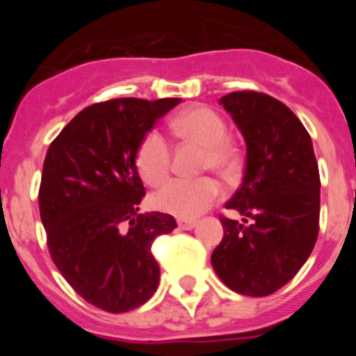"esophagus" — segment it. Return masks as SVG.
Here are the masks:
<instances>
[{
    "instance_id": "esophagus-1",
    "label": "esophagus",
    "mask_w": 356,
    "mask_h": 356,
    "mask_svg": "<svg viewBox=\"0 0 356 356\" xmlns=\"http://www.w3.org/2000/svg\"><path fill=\"white\" fill-rule=\"evenodd\" d=\"M196 226L194 219H178V228L180 229H193Z\"/></svg>"
}]
</instances>
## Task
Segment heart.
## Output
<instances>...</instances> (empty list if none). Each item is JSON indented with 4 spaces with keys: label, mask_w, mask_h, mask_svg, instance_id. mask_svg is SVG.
Returning a JSON list of instances; mask_svg holds the SVG:
<instances>
[{
    "label": "heart",
    "mask_w": 356,
    "mask_h": 356,
    "mask_svg": "<svg viewBox=\"0 0 356 356\" xmlns=\"http://www.w3.org/2000/svg\"><path fill=\"white\" fill-rule=\"evenodd\" d=\"M172 130L187 140L205 147L203 168L219 175H229L237 168L238 155L228 140V127L222 118L207 106H194L172 121ZM135 165L140 178L149 185H162L171 171V146L160 131L151 130L140 140ZM221 185L212 178L172 180L153 196L156 210L180 219H193L219 201Z\"/></svg>",
    "instance_id": "obj_1"
}]
</instances>
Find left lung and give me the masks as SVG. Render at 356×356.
I'll return each mask as SVG.
<instances>
[{"instance_id": "left-lung-1", "label": "left lung", "mask_w": 356, "mask_h": 356, "mask_svg": "<svg viewBox=\"0 0 356 356\" xmlns=\"http://www.w3.org/2000/svg\"><path fill=\"white\" fill-rule=\"evenodd\" d=\"M246 143L241 187L226 203L225 237L212 253L222 284L244 296L284 287L312 253L319 234V168L312 139L289 106L253 90L219 99Z\"/></svg>"}]
</instances>
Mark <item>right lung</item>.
I'll list each match as a JSON object with an SVG mask.
<instances>
[{"mask_svg":"<svg viewBox=\"0 0 356 356\" xmlns=\"http://www.w3.org/2000/svg\"><path fill=\"white\" fill-rule=\"evenodd\" d=\"M180 102L118 97L90 105L46 153L39 209L49 253L67 284L105 312L134 310L159 287L151 244L176 221L139 213L146 188L135 155L156 119Z\"/></svg>","mask_w":356,"mask_h":356,"instance_id":"1","label":"right lung"}]
</instances>
